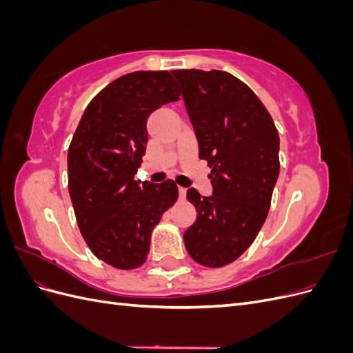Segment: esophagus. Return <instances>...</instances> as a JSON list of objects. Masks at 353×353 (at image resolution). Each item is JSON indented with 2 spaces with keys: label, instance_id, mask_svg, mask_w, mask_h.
Masks as SVG:
<instances>
[{
  "label": "esophagus",
  "instance_id": "obj_1",
  "mask_svg": "<svg viewBox=\"0 0 353 353\" xmlns=\"http://www.w3.org/2000/svg\"><path fill=\"white\" fill-rule=\"evenodd\" d=\"M178 193H179V200H184L187 196V190L184 187H179L178 188Z\"/></svg>",
  "mask_w": 353,
  "mask_h": 353
}]
</instances>
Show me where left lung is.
I'll return each instance as SVG.
<instances>
[{"mask_svg": "<svg viewBox=\"0 0 353 353\" xmlns=\"http://www.w3.org/2000/svg\"><path fill=\"white\" fill-rule=\"evenodd\" d=\"M199 141V157L212 168L213 194L196 188L187 199L197 219L185 232L188 254L221 268L250 248L268 216L280 174V137L256 94L231 73L174 70Z\"/></svg>", "mask_w": 353, "mask_h": 353, "instance_id": "1", "label": "left lung"}]
</instances>
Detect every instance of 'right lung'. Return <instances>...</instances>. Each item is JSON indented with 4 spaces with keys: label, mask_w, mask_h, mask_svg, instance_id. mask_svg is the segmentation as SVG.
<instances>
[{
    "label": "right lung",
    "mask_w": 353,
    "mask_h": 353,
    "mask_svg": "<svg viewBox=\"0 0 353 353\" xmlns=\"http://www.w3.org/2000/svg\"><path fill=\"white\" fill-rule=\"evenodd\" d=\"M166 70L123 74L85 109L68 152L69 194L91 252L114 268L135 270L150 250L152 231L178 200L172 179L135 181L148 140L152 112L179 100Z\"/></svg>",
    "instance_id": "right-lung-1"
}]
</instances>
